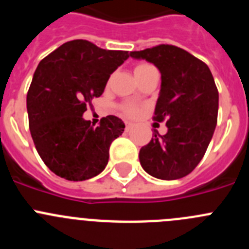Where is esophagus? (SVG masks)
<instances>
[{"mask_svg": "<svg viewBox=\"0 0 249 249\" xmlns=\"http://www.w3.org/2000/svg\"><path fill=\"white\" fill-rule=\"evenodd\" d=\"M132 127H133V123L132 122H128V121H126V132H129L132 129Z\"/></svg>", "mask_w": 249, "mask_h": 249, "instance_id": "obj_1", "label": "esophagus"}]
</instances>
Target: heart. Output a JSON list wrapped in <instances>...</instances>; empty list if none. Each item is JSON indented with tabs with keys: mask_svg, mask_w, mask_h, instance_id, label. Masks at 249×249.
<instances>
[{
	"mask_svg": "<svg viewBox=\"0 0 249 249\" xmlns=\"http://www.w3.org/2000/svg\"><path fill=\"white\" fill-rule=\"evenodd\" d=\"M149 69H153V67L152 65H149V64H138V65L134 68V75H136V76H138V75L148 71ZM122 111L126 116L134 117V116H137L138 113L141 112V107L137 106L136 104H126L122 106Z\"/></svg>",
	"mask_w": 249,
	"mask_h": 249,
	"instance_id": "heart-1",
	"label": "heart"
}]
</instances>
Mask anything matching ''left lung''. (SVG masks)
<instances>
[{"mask_svg": "<svg viewBox=\"0 0 249 249\" xmlns=\"http://www.w3.org/2000/svg\"><path fill=\"white\" fill-rule=\"evenodd\" d=\"M129 55L158 68L161 84L154 120H166L168 127L164 136L154 129L152 141L141 148V165L157 179L186 177L204 157L217 123L218 91L213 74L206 64L174 45Z\"/></svg>", "mask_w": 249, "mask_h": 249, "instance_id": "8db88e82", "label": "left lung"}]
</instances>
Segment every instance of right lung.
Returning a JSON list of instances; mask_svg holds the SVG:
<instances>
[{"label":"right lung","instance_id":"obj_1","mask_svg":"<svg viewBox=\"0 0 249 249\" xmlns=\"http://www.w3.org/2000/svg\"><path fill=\"white\" fill-rule=\"evenodd\" d=\"M128 58V52L76 39L64 43L36 67L27 95L29 129L38 154L58 177L83 181L107 165L109 145L123 133L124 123L107 116L95 127L83 115Z\"/></svg>","mask_w":249,"mask_h":249}]
</instances>
